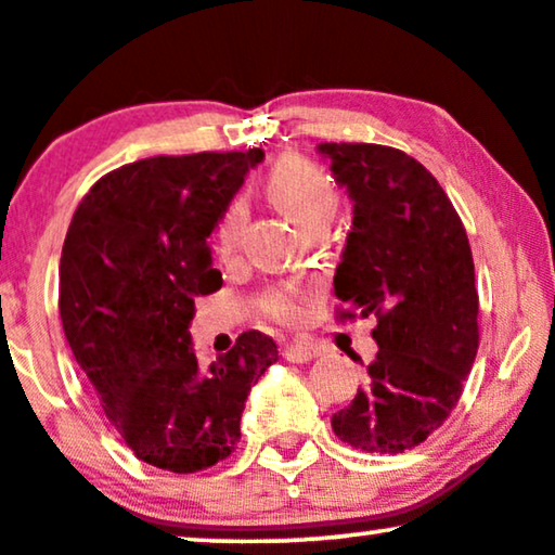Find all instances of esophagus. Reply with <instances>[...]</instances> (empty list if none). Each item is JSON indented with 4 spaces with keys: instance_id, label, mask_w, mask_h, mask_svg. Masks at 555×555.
Instances as JSON below:
<instances>
[{
    "instance_id": "34e87169",
    "label": "esophagus",
    "mask_w": 555,
    "mask_h": 555,
    "mask_svg": "<svg viewBox=\"0 0 555 555\" xmlns=\"http://www.w3.org/2000/svg\"><path fill=\"white\" fill-rule=\"evenodd\" d=\"M283 358L288 362H309L317 358V347L304 345V341H293V345L283 347Z\"/></svg>"
}]
</instances>
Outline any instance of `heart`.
<instances>
[{"label":"heart","mask_w":555,"mask_h":555,"mask_svg":"<svg viewBox=\"0 0 555 555\" xmlns=\"http://www.w3.org/2000/svg\"><path fill=\"white\" fill-rule=\"evenodd\" d=\"M267 195L270 201L298 223L300 229H309L311 223L330 218L337 210V190L330 175H324L317 164H311L304 156L288 154L283 159L272 164L270 175H267ZM246 225V205L242 201L231 203L218 223L216 238L223 251H234L242 242ZM313 298L311 285H278L270 288L259 300L262 311L280 324H296L304 317L306 304Z\"/></svg>","instance_id":"heart-1"}]
</instances>
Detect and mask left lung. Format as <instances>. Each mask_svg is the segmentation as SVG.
I'll return each mask as SVG.
<instances>
[{
	"mask_svg": "<svg viewBox=\"0 0 555 555\" xmlns=\"http://www.w3.org/2000/svg\"><path fill=\"white\" fill-rule=\"evenodd\" d=\"M319 154L352 201L334 272L341 319H378L365 386L332 429L365 453L396 455L448 420L476 360L470 244L440 182L409 154L378 143H319Z\"/></svg>",
	"mask_w": 555,
	"mask_h": 555,
	"instance_id": "left-lung-1",
	"label": "left lung"
}]
</instances>
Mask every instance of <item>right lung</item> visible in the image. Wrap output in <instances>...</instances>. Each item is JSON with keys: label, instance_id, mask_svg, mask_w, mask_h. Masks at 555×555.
<instances>
[{"label": "right lung", "instance_id": "add662e5", "mask_svg": "<svg viewBox=\"0 0 555 555\" xmlns=\"http://www.w3.org/2000/svg\"><path fill=\"white\" fill-rule=\"evenodd\" d=\"M249 152L152 156L92 184L59 264V313L74 358L122 442L149 466L195 474L236 448L244 401L278 345L244 332L208 371L190 339L195 298L221 288L208 236Z\"/></svg>", "mask_w": 555, "mask_h": 555}]
</instances>
